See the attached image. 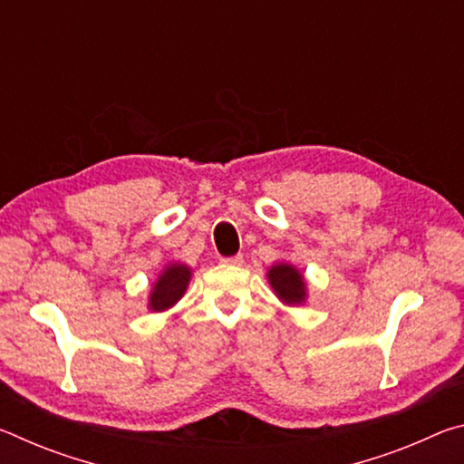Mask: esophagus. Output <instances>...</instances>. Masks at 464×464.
Instances as JSON below:
<instances>
[{"mask_svg": "<svg viewBox=\"0 0 464 464\" xmlns=\"http://www.w3.org/2000/svg\"><path fill=\"white\" fill-rule=\"evenodd\" d=\"M223 264H227V266H241L243 264V256H233V257H223L221 260Z\"/></svg>", "mask_w": 464, "mask_h": 464, "instance_id": "1", "label": "esophagus"}]
</instances>
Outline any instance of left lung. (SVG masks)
Returning a JSON list of instances; mask_svg holds the SVG:
<instances>
[{"instance_id":"1","label":"left lung","mask_w":464,"mask_h":464,"mask_svg":"<svg viewBox=\"0 0 464 464\" xmlns=\"http://www.w3.org/2000/svg\"><path fill=\"white\" fill-rule=\"evenodd\" d=\"M268 285L272 286V293L278 296V301L286 307H301L307 303L309 288L304 274L290 262H278L272 264L268 272Z\"/></svg>"}]
</instances>
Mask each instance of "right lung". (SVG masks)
<instances>
[{
	"label": "right lung",
	"mask_w": 464,
	"mask_h": 464,
	"mask_svg": "<svg viewBox=\"0 0 464 464\" xmlns=\"http://www.w3.org/2000/svg\"><path fill=\"white\" fill-rule=\"evenodd\" d=\"M192 280V268L182 262H169L157 274L151 290L147 295V309L153 313H163L176 307L179 298L186 295L188 285Z\"/></svg>",
	"instance_id": "right-lung-1"
}]
</instances>
